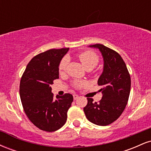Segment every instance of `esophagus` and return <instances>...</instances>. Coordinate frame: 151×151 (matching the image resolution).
I'll return each instance as SVG.
<instances>
[{
	"label": "esophagus",
	"mask_w": 151,
	"mask_h": 151,
	"mask_svg": "<svg viewBox=\"0 0 151 151\" xmlns=\"http://www.w3.org/2000/svg\"><path fill=\"white\" fill-rule=\"evenodd\" d=\"M73 97H74V100H77L78 98H79V96H78L77 94H74L73 95Z\"/></svg>",
	"instance_id": "esophagus-1"
}]
</instances>
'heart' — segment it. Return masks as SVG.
Listing matches in <instances>:
<instances>
[{"label":"heart","instance_id":"1","mask_svg":"<svg viewBox=\"0 0 151 151\" xmlns=\"http://www.w3.org/2000/svg\"><path fill=\"white\" fill-rule=\"evenodd\" d=\"M79 60L82 64V65L85 67L86 69H93L99 62V57L96 53L92 51L87 50L81 52L78 55ZM69 62H70V59L68 57H65L62 58L60 62V65H59V70L60 72H65L67 70V67H68ZM74 86L77 88H81L82 86H85L86 82L84 81H77L74 83Z\"/></svg>","mask_w":151,"mask_h":151}]
</instances>
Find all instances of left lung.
Listing matches in <instances>:
<instances>
[{
  "label": "left lung",
  "mask_w": 151,
  "mask_h": 151,
  "mask_svg": "<svg viewBox=\"0 0 151 151\" xmlns=\"http://www.w3.org/2000/svg\"><path fill=\"white\" fill-rule=\"evenodd\" d=\"M89 47L99 49L103 58V72L98 79L103 96L99 102L88 98L84 111L90 122L107 126L116 120L126 108L131 91V77L119 53L101 44Z\"/></svg>",
  "instance_id": "1"
}]
</instances>
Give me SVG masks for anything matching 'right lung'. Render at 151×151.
Masks as SVG:
<instances>
[{"label":"right lung","instance_id":"obj_1","mask_svg":"<svg viewBox=\"0 0 151 151\" xmlns=\"http://www.w3.org/2000/svg\"><path fill=\"white\" fill-rule=\"evenodd\" d=\"M69 48L51 49L34 57L27 65L20 84V96L27 116L47 132L60 129L67 121L73 96L53 98L51 84L59 79V65Z\"/></svg>","mask_w":151,"mask_h":151}]
</instances>
